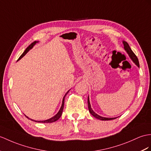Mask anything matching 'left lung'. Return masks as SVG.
I'll list each match as a JSON object with an SVG mask.
<instances>
[{
  "label": "left lung",
  "mask_w": 151,
  "mask_h": 151,
  "mask_svg": "<svg viewBox=\"0 0 151 151\" xmlns=\"http://www.w3.org/2000/svg\"><path fill=\"white\" fill-rule=\"evenodd\" d=\"M123 44H124V48L125 50L126 51L127 53L129 54V56L130 58L131 59L134 63L137 65L138 67H139V61L138 60V58L137 57V56L134 54V53L133 52V50H131V49L130 48L129 45V44L125 41H123ZM88 109H89V111L90 113L95 118L99 119V120H113V119H115L116 117L115 118H106V117H102L101 116H99V115H97V113H95L93 111V109H91V105H90V100H89V96L88 97Z\"/></svg>",
  "instance_id": "obj_1"
}]
</instances>
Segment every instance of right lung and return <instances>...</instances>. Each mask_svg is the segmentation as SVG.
<instances>
[{"label":"right lung","instance_id":"1","mask_svg":"<svg viewBox=\"0 0 151 151\" xmlns=\"http://www.w3.org/2000/svg\"><path fill=\"white\" fill-rule=\"evenodd\" d=\"M38 41H35L34 42H32L30 45H29V47H27V49L25 50V51L24 52H23V54L21 55V56H20V58H18V60H20L21 58H22L25 54H26L28 52H29V50H30V49H31L32 48L35 46V44L36 43H38ZM70 90H68L67 92V93H66L65 95V96L63 97V101H62V104H61V108H60V110H59V111H58V113L56 114V115L55 116H54L53 117H52V118H50V119H47V120H40V121H38V120H32V119H29V117H27L26 115H25V116L27 117V119H30V120H31L32 121H34V122H40V123H52V122H56V121H57L60 118V116H61V114H62V112H63V108H64V102H65V96L66 95H67V94L68 93V91H69Z\"/></svg>","mask_w":151,"mask_h":151}]
</instances>
